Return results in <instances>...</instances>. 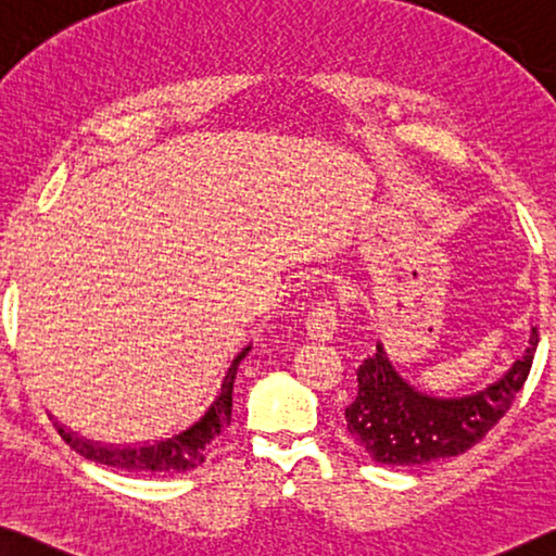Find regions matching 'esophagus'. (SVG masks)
I'll return each instance as SVG.
<instances>
[{"instance_id": "1", "label": "esophagus", "mask_w": 556, "mask_h": 556, "mask_svg": "<svg viewBox=\"0 0 556 556\" xmlns=\"http://www.w3.org/2000/svg\"><path fill=\"white\" fill-rule=\"evenodd\" d=\"M304 326H306V333H309L312 339L329 341L333 333H337V329H339L337 304L329 302V299H324V302L314 304L312 309H309V314H306Z\"/></svg>"}]
</instances>
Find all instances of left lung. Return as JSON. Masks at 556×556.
<instances>
[{
  "instance_id": "8db88e82",
  "label": "left lung",
  "mask_w": 556,
  "mask_h": 556,
  "mask_svg": "<svg viewBox=\"0 0 556 556\" xmlns=\"http://www.w3.org/2000/svg\"><path fill=\"white\" fill-rule=\"evenodd\" d=\"M540 333L525 354L482 391L457 399L420 393L395 374L381 343L356 368L358 391L346 408L351 438L381 465H428L463 455L497 426L530 376Z\"/></svg>"
}]
</instances>
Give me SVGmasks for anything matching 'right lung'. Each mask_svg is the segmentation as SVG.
<instances>
[{"instance_id": "1", "label": "right lung", "mask_w": 556, "mask_h": 556, "mask_svg": "<svg viewBox=\"0 0 556 556\" xmlns=\"http://www.w3.org/2000/svg\"><path fill=\"white\" fill-rule=\"evenodd\" d=\"M252 346H244L240 354L232 358L230 368H225L223 378L215 386V393L210 401L192 416L182 428L173 430V433L143 440V443H128V445H101L93 440H86L81 435L72 433L64 426L54 420V428L59 435L66 440V445L84 455L86 460L111 465V468L128 470V472H185L198 468L205 463V455L210 451V443L230 426L232 420V389L235 376L240 361L250 354Z\"/></svg>"}]
</instances>
